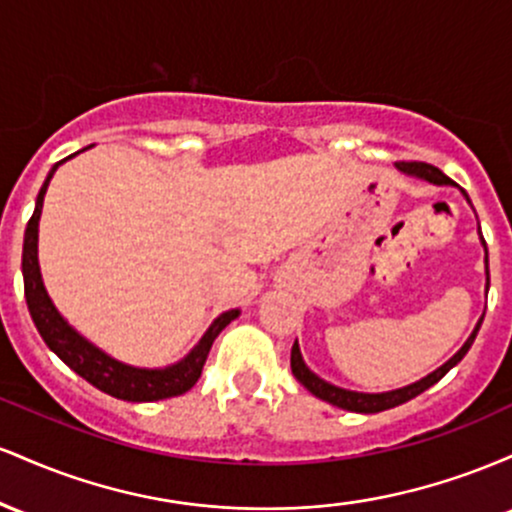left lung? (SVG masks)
<instances>
[{
	"mask_svg": "<svg viewBox=\"0 0 512 512\" xmlns=\"http://www.w3.org/2000/svg\"><path fill=\"white\" fill-rule=\"evenodd\" d=\"M397 168L402 170V173L411 175V178L433 182V185H455V182H452L448 175L443 173V170H438L436 166H431V163L399 161ZM464 197H467V192H464ZM467 202H469V197H467ZM479 233H481V228H479ZM481 243H484V248H486V240L484 238H481ZM486 291H489V252H486ZM481 320H484V317H481ZM481 320L477 322V327H474V332L469 334L467 342L462 344V349L457 351V354L452 356L450 361H445L443 366L433 370V373H428L426 378L419 380V383H411L407 387H399V390H392V392H378V395H368V392L344 390V387L325 383V380L317 378L313 370L305 366V361H303V356H301V349H298V342L293 344V349H291V370H293V375H296L298 383H301L305 390H310L315 397H320V399H325V402L334 404V407L346 409V411H358V414H378V411L399 407V404L409 402V399H414L416 395H421V392L428 390V387L436 385L438 380L443 378V375L448 373L450 368H455L457 363H460L462 358H464V354H467V351H469V346L474 344V337H477V332H479V327H481Z\"/></svg>",
	"mask_w": 512,
	"mask_h": 512,
	"instance_id": "left-lung-1",
	"label": "left lung"
}]
</instances>
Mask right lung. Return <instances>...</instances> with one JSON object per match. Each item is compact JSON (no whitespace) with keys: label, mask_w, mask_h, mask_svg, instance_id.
Returning <instances> with one entry per match:
<instances>
[{"label":"right lung","mask_w":512,"mask_h":512,"mask_svg":"<svg viewBox=\"0 0 512 512\" xmlns=\"http://www.w3.org/2000/svg\"><path fill=\"white\" fill-rule=\"evenodd\" d=\"M64 161H67V158H64ZM64 161L52 166L43 187H40L38 199H35V211L26 226V238H23V291H26L28 310H31V317L35 327H38L40 337L45 339V344H48L50 349L74 370V373H79L81 378L88 380L93 387H98V390L110 397L125 399V402H156V399L185 395V392L197 383L199 375H202V368L204 363H207L214 339L219 337V332L228 325V322L236 320L240 310H226V313H221L214 322H211V327L204 332V337L199 339L195 349L182 358V361L166 368L127 366V363L115 361V358H110L105 351H101L98 346H93L88 339L81 337V334L57 313L55 305H52L48 291H45L43 286V276H40L38 264V221L40 211H43V199L45 192H48L52 175H55L57 166H62Z\"/></svg>","instance_id":"right-lung-1"}]
</instances>
